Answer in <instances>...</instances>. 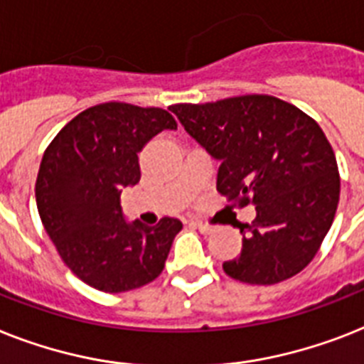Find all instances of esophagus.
Returning <instances> with one entry per match:
<instances>
[{
  "label": "esophagus",
  "instance_id": "1",
  "mask_svg": "<svg viewBox=\"0 0 364 364\" xmlns=\"http://www.w3.org/2000/svg\"><path fill=\"white\" fill-rule=\"evenodd\" d=\"M191 226H194V228H198L202 233H205V235L213 232V226H211V224L200 223V220H191Z\"/></svg>",
  "mask_w": 364,
  "mask_h": 364
}]
</instances>
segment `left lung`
<instances>
[{
	"label": "left lung",
	"instance_id": "8db88e82",
	"mask_svg": "<svg viewBox=\"0 0 364 364\" xmlns=\"http://www.w3.org/2000/svg\"><path fill=\"white\" fill-rule=\"evenodd\" d=\"M185 131L220 161L217 191L237 208L256 205L239 224L243 250L224 273L247 284H279L301 273L335 220L341 176L321 127L271 95H239L170 106Z\"/></svg>",
	"mask_w": 364,
	"mask_h": 364
}]
</instances>
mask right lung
<instances>
[{"label": "right lung", "instance_id": "add662e5", "mask_svg": "<svg viewBox=\"0 0 364 364\" xmlns=\"http://www.w3.org/2000/svg\"><path fill=\"white\" fill-rule=\"evenodd\" d=\"M164 129L162 108L102 102L80 112L48 144L35 183L37 209L65 265L91 288L119 294L162 273L183 224H127L119 196L140 181L138 151Z\"/></svg>", "mask_w": 364, "mask_h": 364}]
</instances>
